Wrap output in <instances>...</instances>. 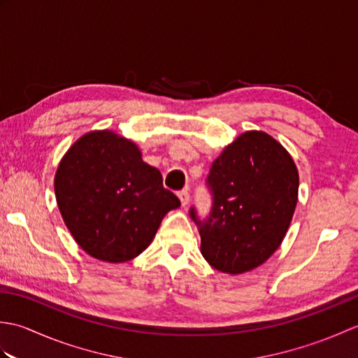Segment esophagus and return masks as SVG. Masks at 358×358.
<instances>
[{"mask_svg":"<svg viewBox=\"0 0 358 358\" xmlns=\"http://www.w3.org/2000/svg\"><path fill=\"white\" fill-rule=\"evenodd\" d=\"M178 199H180V201H181V206H187L189 200H191V195H189L187 189H183V191L178 192Z\"/></svg>","mask_w":358,"mask_h":358,"instance_id":"obj_1","label":"esophagus"}]
</instances>
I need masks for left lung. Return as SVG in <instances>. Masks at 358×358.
I'll return each mask as SVG.
<instances>
[{
    "mask_svg": "<svg viewBox=\"0 0 358 358\" xmlns=\"http://www.w3.org/2000/svg\"><path fill=\"white\" fill-rule=\"evenodd\" d=\"M212 209L200 220L201 254L212 268L243 273L275 252L299 199V171L289 152L262 131L241 134L224 148L208 175Z\"/></svg>",
    "mask_w": 358,
    "mask_h": 358,
    "instance_id": "1",
    "label": "left lung"
}]
</instances>
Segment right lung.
Here are the masks:
<instances>
[{
  "instance_id": "obj_1",
  "label": "right lung",
  "mask_w": 358,
  "mask_h": 358,
  "mask_svg": "<svg viewBox=\"0 0 358 358\" xmlns=\"http://www.w3.org/2000/svg\"><path fill=\"white\" fill-rule=\"evenodd\" d=\"M55 196L80 248L108 263L138 257L180 206L138 146L112 131L87 132L72 144L58 164Z\"/></svg>"
}]
</instances>
